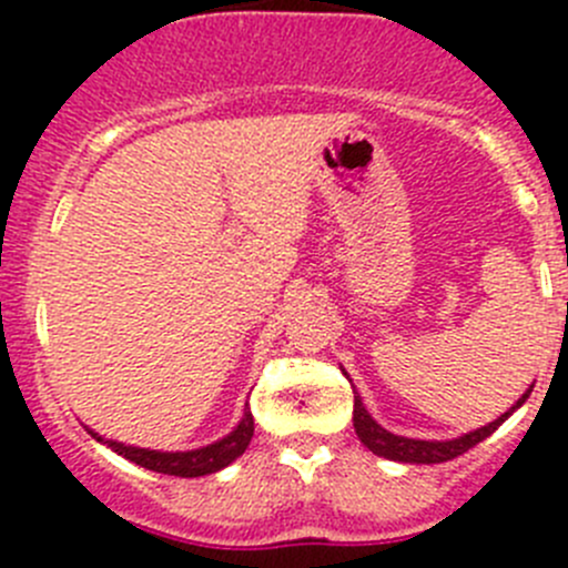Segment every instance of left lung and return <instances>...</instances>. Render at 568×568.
Instances as JSON below:
<instances>
[{
  "label": "left lung",
  "mask_w": 568,
  "mask_h": 568,
  "mask_svg": "<svg viewBox=\"0 0 568 568\" xmlns=\"http://www.w3.org/2000/svg\"><path fill=\"white\" fill-rule=\"evenodd\" d=\"M532 393V385L528 390L523 393V398L511 406L508 412H503L497 420L486 423V426L475 428V432L462 434V437L454 439H412V437H400V434L387 432L385 426L371 417V412L365 409L363 398L359 393H354V432H357L359 443L371 450V454L382 456V459H390V462H404V464H443L456 459V456L467 454L469 448H475L478 443H484L489 434L497 432V426H503V420L514 415L519 406L528 400V395Z\"/></svg>",
  "instance_id": "1"
}]
</instances>
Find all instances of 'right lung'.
Segmentation results:
<instances>
[{
  "label": "right lung",
  "instance_id": "1",
  "mask_svg": "<svg viewBox=\"0 0 568 568\" xmlns=\"http://www.w3.org/2000/svg\"><path fill=\"white\" fill-rule=\"evenodd\" d=\"M93 434V439L104 443L106 448H112L114 454L123 456V459L140 464V467L153 469V473L164 475H178V478H200V475H211L225 469L227 464H233L239 456L247 450L252 432H255V420H252L250 404L244 409V417L239 420V426L231 434H225L216 443L203 445V448L194 450H151V448H136V445L118 443V439H104L101 434H95L93 428H88Z\"/></svg>",
  "mask_w": 568,
  "mask_h": 568
}]
</instances>
